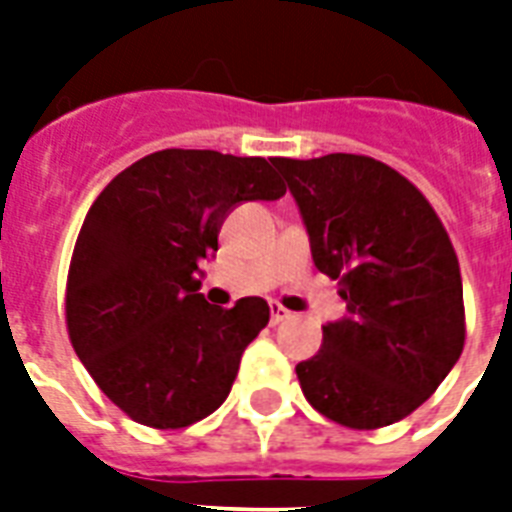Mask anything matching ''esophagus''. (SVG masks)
<instances>
[{
  "label": "esophagus",
  "mask_w": 512,
  "mask_h": 512,
  "mask_svg": "<svg viewBox=\"0 0 512 512\" xmlns=\"http://www.w3.org/2000/svg\"><path fill=\"white\" fill-rule=\"evenodd\" d=\"M284 319H289L287 308H281L279 303H271V324H281Z\"/></svg>",
  "instance_id": "obj_1"
}]
</instances>
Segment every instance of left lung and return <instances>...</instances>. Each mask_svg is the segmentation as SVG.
Returning <instances> with one entry per match:
<instances>
[{"label": "left lung", "mask_w": 512, "mask_h": 512, "mask_svg": "<svg viewBox=\"0 0 512 512\" xmlns=\"http://www.w3.org/2000/svg\"><path fill=\"white\" fill-rule=\"evenodd\" d=\"M295 196L313 263L340 284L345 316L297 364L308 404L345 428L404 420L465 345L462 276L444 225L404 175L356 154L273 159Z\"/></svg>", "instance_id": "obj_1"}]
</instances>
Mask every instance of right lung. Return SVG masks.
Wrapping results in <instances>:
<instances>
[{"instance_id":"1","label":"right lung","mask_w":512,"mask_h":512,"mask_svg":"<svg viewBox=\"0 0 512 512\" xmlns=\"http://www.w3.org/2000/svg\"><path fill=\"white\" fill-rule=\"evenodd\" d=\"M284 193L260 156L167 148L119 172L95 199L68 271V337L135 422L185 428L228 398L271 308L263 297H241L228 311L209 305L199 265L215 257L231 209Z\"/></svg>"}]
</instances>
